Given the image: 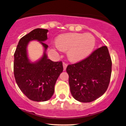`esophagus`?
I'll list each match as a JSON object with an SVG mask.
<instances>
[{
	"instance_id": "34e87169",
	"label": "esophagus",
	"mask_w": 126,
	"mask_h": 126,
	"mask_svg": "<svg viewBox=\"0 0 126 126\" xmlns=\"http://www.w3.org/2000/svg\"><path fill=\"white\" fill-rule=\"evenodd\" d=\"M67 63H63V70H65L66 68H67Z\"/></svg>"
}]
</instances>
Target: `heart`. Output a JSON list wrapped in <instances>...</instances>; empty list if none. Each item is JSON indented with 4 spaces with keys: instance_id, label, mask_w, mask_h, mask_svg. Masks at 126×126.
Instances as JSON below:
<instances>
[{
    "instance_id": "b5f03b06",
    "label": "heart",
    "mask_w": 126,
    "mask_h": 126,
    "mask_svg": "<svg viewBox=\"0 0 126 126\" xmlns=\"http://www.w3.org/2000/svg\"><path fill=\"white\" fill-rule=\"evenodd\" d=\"M56 44L60 50H67L70 60L78 62L92 53L95 47L96 39L90 33H67L58 36Z\"/></svg>"
}]
</instances>
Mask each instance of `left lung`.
Listing matches in <instances>:
<instances>
[{"label":"left lung","mask_w":126,"mask_h":126,"mask_svg":"<svg viewBox=\"0 0 126 126\" xmlns=\"http://www.w3.org/2000/svg\"><path fill=\"white\" fill-rule=\"evenodd\" d=\"M66 71L71 93L76 100H96L106 92L110 80L111 61L108 48H99L84 60L68 65Z\"/></svg>","instance_id":"1"}]
</instances>
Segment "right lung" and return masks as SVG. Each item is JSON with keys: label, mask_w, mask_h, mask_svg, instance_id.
<instances>
[{"label": "right lung", "mask_w": 126, "mask_h": 126, "mask_svg": "<svg viewBox=\"0 0 126 126\" xmlns=\"http://www.w3.org/2000/svg\"><path fill=\"white\" fill-rule=\"evenodd\" d=\"M48 30L36 28L22 37L19 41L14 57V75L19 89L30 99L42 102L48 100L53 94L54 85L63 71V63L48 59ZM37 40L44 48L41 59L31 62L28 57L27 46L30 41Z\"/></svg>", "instance_id": "right-lung-1"}]
</instances>
